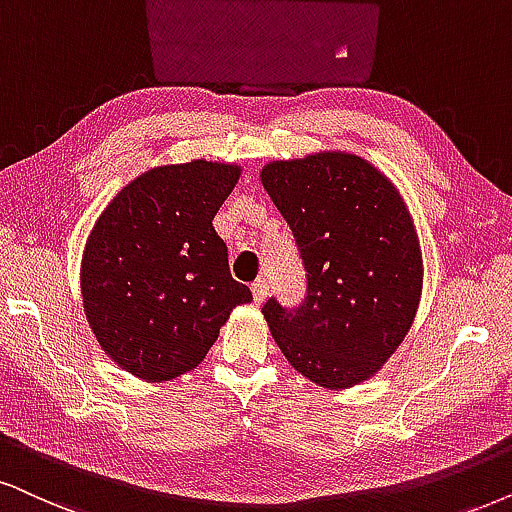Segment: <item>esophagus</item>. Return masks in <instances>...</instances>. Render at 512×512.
<instances>
[{"label": "esophagus", "mask_w": 512, "mask_h": 512, "mask_svg": "<svg viewBox=\"0 0 512 512\" xmlns=\"http://www.w3.org/2000/svg\"><path fill=\"white\" fill-rule=\"evenodd\" d=\"M267 295H269V283L264 281V278H257V281L252 283V297H255L257 304H262L267 300Z\"/></svg>", "instance_id": "34e87169"}]
</instances>
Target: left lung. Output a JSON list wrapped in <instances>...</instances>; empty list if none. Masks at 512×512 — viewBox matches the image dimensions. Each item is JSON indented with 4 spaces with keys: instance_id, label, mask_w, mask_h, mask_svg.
Wrapping results in <instances>:
<instances>
[{
    "instance_id": "left-lung-1",
    "label": "left lung",
    "mask_w": 512,
    "mask_h": 512,
    "mask_svg": "<svg viewBox=\"0 0 512 512\" xmlns=\"http://www.w3.org/2000/svg\"><path fill=\"white\" fill-rule=\"evenodd\" d=\"M262 184L293 231L307 295L262 307L295 371L345 390L378 371L409 333L423 288L411 215L392 181L352 153L264 165Z\"/></svg>"
}]
</instances>
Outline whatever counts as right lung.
Masks as SVG:
<instances>
[{
    "instance_id": "right-lung-1",
    "label": "right lung",
    "mask_w": 512,
    "mask_h": 512,
    "mask_svg": "<svg viewBox=\"0 0 512 512\" xmlns=\"http://www.w3.org/2000/svg\"><path fill=\"white\" fill-rule=\"evenodd\" d=\"M238 177V165L208 160L153 167L96 219L82 255L84 314L127 373L160 383L191 371L231 309L252 300L212 226Z\"/></svg>"
}]
</instances>
